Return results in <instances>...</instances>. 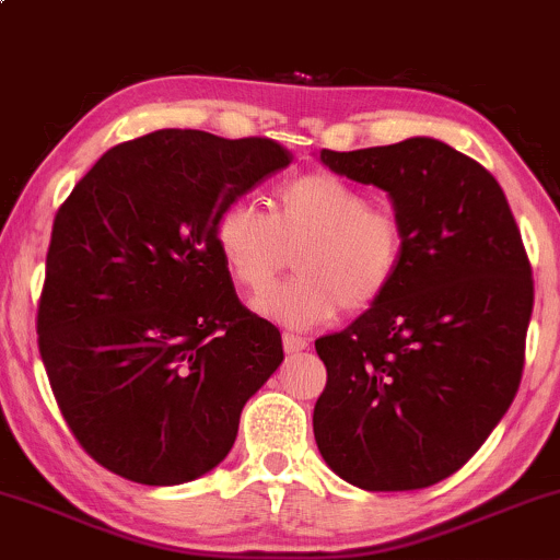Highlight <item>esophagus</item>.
Returning <instances> with one entry per match:
<instances>
[{"label":"esophagus","instance_id":"34e87169","mask_svg":"<svg viewBox=\"0 0 560 560\" xmlns=\"http://www.w3.org/2000/svg\"><path fill=\"white\" fill-rule=\"evenodd\" d=\"M281 342H284L287 352H302V350H307V345H311L305 337H298V334H284V337H281Z\"/></svg>","mask_w":560,"mask_h":560}]
</instances>
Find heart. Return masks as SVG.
Returning <instances> with one entry per match:
<instances>
[{
	"label": "heart",
	"instance_id": "b5f03b06",
	"mask_svg": "<svg viewBox=\"0 0 560 560\" xmlns=\"http://www.w3.org/2000/svg\"><path fill=\"white\" fill-rule=\"evenodd\" d=\"M215 247L236 281L266 292L289 249L294 276L255 300V311L289 329H313L342 311L358 313L384 298L402 260V221L369 202L361 186L331 171L292 178L276 191L273 213L253 199H231L218 213Z\"/></svg>",
	"mask_w": 560,
	"mask_h": 560
}]
</instances>
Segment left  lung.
Segmentation results:
<instances>
[{"label":"left lung","mask_w":560,"mask_h":560,"mask_svg":"<svg viewBox=\"0 0 560 560\" xmlns=\"http://www.w3.org/2000/svg\"><path fill=\"white\" fill-rule=\"evenodd\" d=\"M320 163L387 191L405 247L384 298L316 339L326 389L313 434L350 485L423 490L458 471L516 397L535 305L522 231L492 173L440 139L320 150Z\"/></svg>","instance_id":"left-lung-1"}]
</instances>
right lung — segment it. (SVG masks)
<instances>
[{
	"mask_svg": "<svg viewBox=\"0 0 560 560\" xmlns=\"http://www.w3.org/2000/svg\"><path fill=\"white\" fill-rule=\"evenodd\" d=\"M289 160L271 139L163 128L107 150L57 210L38 352L107 471L150 487L208 474L284 361L279 329L236 298L215 221Z\"/></svg>",
	"mask_w": 560,
	"mask_h": 560,
	"instance_id": "right-lung-1",
	"label": "right lung"
}]
</instances>
